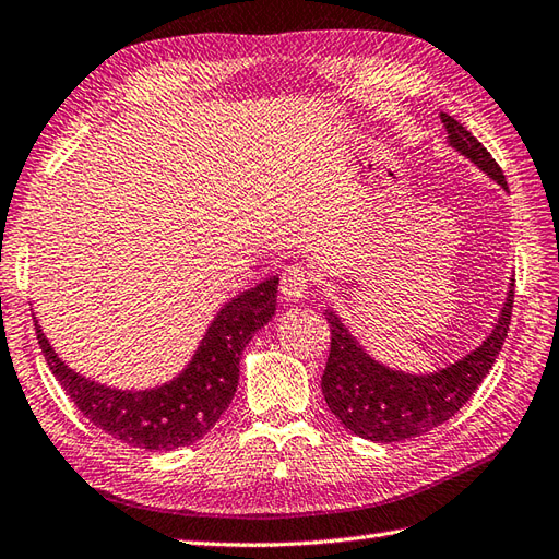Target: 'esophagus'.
<instances>
[{
  "mask_svg": "<svg viewBox=\"0 0 559 559\" xmlns=\"http://www.w3.org/2000/svg\"><path fill=\"white\" fill-rule=\"evenodd\" d=\"M310 287V270L304 265H292L282 272L280 280V292L284 298L289 301H301V298L308 294Z\"/></svg>",
  "mask_w": 559,
  "mask_h": 559,
  "instance_id": "esophagus-1",
  "label": "esophagus"
}]
</instances>
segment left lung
Listing matches in <instances>:
<instances>
[{"instance_id": "obj_1", "label": "left lung", "mask_w": 559, "mask_h": 559, "mask_svg": "<svg viewBox=\"0 0 559 559\" xmlns=\"http://www.w3.org/2000/svg\"><path fill=\"white\" fill-rule=\"evenodd\" d=\"M441 120L451 146L508 189L506 175L496 158L488 154V148L453 116L441 114ZM512 304L514 282L486 342L455 365H448L445 370L431 374H407L377 362L348 334L344 322L332 310H326L324 318L332 332L330 358H326L322 374L326 405L346 429L379 443L415 439L419 433L437 429L474 396L476 386L493 367L502 342L508 338Z\"/></svg>"}]
</instances>
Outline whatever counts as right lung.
Instances as JSON below:
<instances>
[{
	"mask_svg": "<svg viewBox=\"0 0 559 559\" xmlns=\"http://www.w3.org/2000/svg\"><path fill=\"white\" fill-rule=\"evenodd\" d=\"M277 284V277H270L225 304L182 374L148 391H118L80 377L53 353L35 318L33 322L49 370L94 427L128 445L173 451L209 433L233 403L241 350L275 316Z\"/></svg>",
	"mask_w": 559,
	"mask_h": 559,
	"instance_id": "add662e5",
	"label": "right lung"
}]
</instances>
